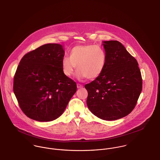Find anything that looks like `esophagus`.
<instances>
[{
    "label": "esophagus",
    "instance_id": "1",
    "mask_svg": "<svg viewBox=\"0 0 160 160\" xmlns=\"http://www.w3.org/2000/svg\"><path fill=\"white\" fill-rule=\"evenodd\" d=\"M77 87L78 88H80L83 87V85H81V84H80V83H77Z\"/></svg>",
    "mask_w": 160,
    "mask_h": 160
}]
</instances>
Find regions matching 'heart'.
Wrapping results in <instances>:
<instances>
[{
	"instance_id": "b5f03b06",
	"label": "heart",
	"mask_w": 160,
	"mask_h": 160,
	"mask_svg": "<svg viewBox=\"0 0 160 160\" xmlns=\"http://www.w3.org/2000/svg\"><path fill=\"white\" fill-rule=\"evenodd\" d=\"M107 62L105 50L95 44L79 45L70 50V57L64 56L62 59L63 73L70 77L74 70H78L77 76L79 78L93 80L103 72Z\"/></svg>"
}]
</instances>
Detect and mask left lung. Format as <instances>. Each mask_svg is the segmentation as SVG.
<instances>
[{
	"label": "left lung",
	"instance_id": "left-lung-1",
	"mask_svg": "<svg viewBox=\"0 0 160 160\" xmlns=\"http://www.w3.org/2000/svg\"><path fill=\"white\" fill-rule=\"evenodd\" d=\"M107 62L102 74L86 84L90 112L104 120L126 117L135 108L142 90L137 60L118 41L103 42Z\"/></svg>",
	"mask_w": 160,
	"mask_h": 160
}]
</instances>
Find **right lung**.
Returning a JSON list of instances; mask_svg holds the SVG:
<instances>
[{"instance_id": "obj_1", "label": "right lung", "mask_w": 160, "mask_h": 160, "mask_svg": "<svg viewBox=\"0 0 160 160\" xmlns=\"http://www.w3.org/2000/svg\"><path fill=\"white\" fill-rule=\"evenodd\" d=\"M61 45L47 43L27 53L13 77V90L28 118L50 122L58 118L77 91V84L62 70Z\"/></svg>"}]
</instances>
